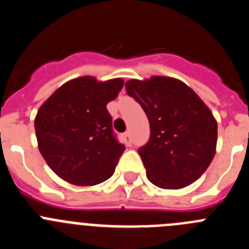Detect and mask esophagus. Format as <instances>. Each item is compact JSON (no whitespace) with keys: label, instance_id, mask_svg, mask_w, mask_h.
Instances as JSON below:
<instances>
[{"label":"esophagus","instance_id":"34e87169","mask_svg":"<svg viewBox=\"0 0 249 249\" xmlns=\"http://www.w3.org/2000/svg\"><path fill=\"white\" fill-rule=\"evenodd\" d=\"M123 140H124L127 146H132V138H131V135H129V132H126V133L123 135Z\"/></svg>","mask_w":249,"mask_h":249}]
</instances>
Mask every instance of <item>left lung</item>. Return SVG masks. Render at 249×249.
I'll use <instances>...</instances> for the list:
<instances>
[{"label":"left lung","instance_id":"left-lung-1","mask_svg":"<svg viewBox=\"0 0 249 249\" xmlns=\"http://www.w3.org/2000/svg\"><path fill=\"white\" fill-rule=\"evenodd\" d=\"M124 86L148 118L149 140L138 149L148 181L179 190L198 179L217 144V122L210 108L186 83L171 77L131 80Z\"/></svg>","mask_w":249,"mask_h":249}]
</instances>
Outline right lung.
<instances>
[{
    "label": "right lung",
    "instance_id": "1",
    "mask_svg": "<svg viewBox=\"0 0 249 249\" xmlns=\"http://www.w3.org/2000/svg\"><path fill=\"white\" fill-rule=\"evenodd\" d=\"M123 83L122 78H74L39 107L35 120L38 149L58 177L76 186H94L113 175L126 147L116 138L106 106Z\"/></svg>",
    "mask_w": 249,
    "mask_h": 249
}]
</instances>
